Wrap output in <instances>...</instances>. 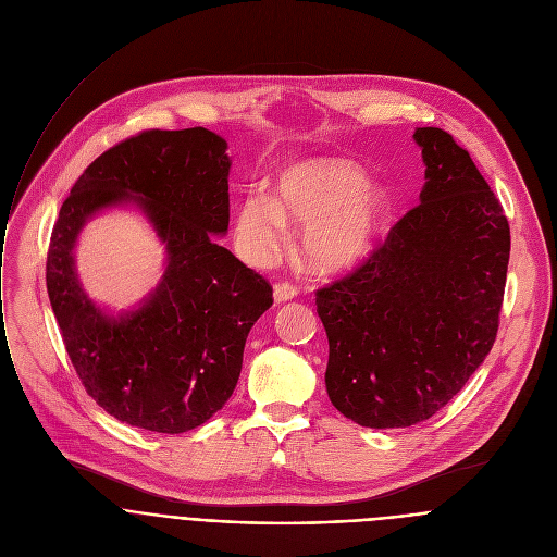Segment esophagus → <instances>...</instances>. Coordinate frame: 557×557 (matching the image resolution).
Masks as SVG:
<instances>
[{
	"mask_svg": "<svg viewBox=\"0 0 557 557\" xmlns=\"http://www.w3.org/2000/svg\"><path fill=\"white\" fill-rule=\"evenodd\" d=\"M295 295H297V286H293L290 282H277V284L273 286V297H275L277 304L288 301V299H293Z\"/></svg>",
	"mask_w": 557,
	"mask_h": 557,
	"instance_id": "obj_1",
	"label": "esophagus"
}]
</instances>
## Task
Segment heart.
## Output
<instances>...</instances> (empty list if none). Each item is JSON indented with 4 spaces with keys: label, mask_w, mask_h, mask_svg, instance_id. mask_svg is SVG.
Instances as JSON below:
<instances>
[{
    "label": "heart",
    "mask_w": 557,
    "mask_h": 557,
    "mask_svg": "<svg viewBox=\"0 0 557 557\" xmlns=\"http://www.w3.org/2000/svg\"><path fill=\"white\" fill-rule=\"evenodd\" d=\"M387 215L389 196L366 183L359 165L326 158L286 170L271 200L245 198L237 207V233L256 258H269L284 224L306 226L304 260L317 271L335 273L370 253Z\"/></svg>",
    "instance_id": "1"
}]
</instances>
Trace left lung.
I'll return each mask as SVG.
<instances>
[{"mask_svg": "<svg viewBox=\"0 0 557 557\" xmlns=\"http://www.w3.org/2000/svg\"><path fill=\"white\" fill-rule=\"evenodd\" d=\"M421 202L348 275L317 288L326 389L363 428L436 414L490 355L511 251L503 205L451 134L419 127Z\"/></svg>", "mask_w": 557, "mask_h": 557, "instance_id": "left-lung-1", "label": "left lung"}]
</instances>
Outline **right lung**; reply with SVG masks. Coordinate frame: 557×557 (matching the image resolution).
<instances>
[{"mask_svg": "<svg viewBox=\"0 0 557 557\" xmlns=\"http://www.w3.org/2000/svg\"><path fill=\"white\" fill-rule=\"evenodd\" d=\"M226 143L205 127L145 129L78 176L52 226L46 286L65 352L114 419L161 434L209 421L235 389L245 342L273 286L211 233L228 228ZM136 201L169 245L159 288L119 321L77 286L75 233L99 208Z\"/></svg>", "mask_w": 557, "mask_h": 557, "instance_id": "1", "label": "right lung"}]
</instances>
